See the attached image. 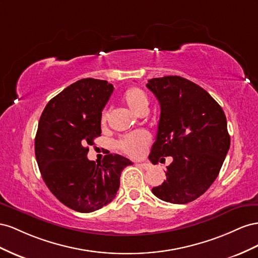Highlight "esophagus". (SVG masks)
<instances>
[{"label":"esophagus","instance_id":"1","mask_svg":"<svg viewBox=\"0 0 258 258\" xmlns=\"http://www.w3.org/2000/svg\"><path fill=\"white\" fill-rule=\"evenodd\" d=\"M138 165L143 167L144 170H149V168H151V166H152L150 163H148V162H143V163H138Z\"/></svg>","mask_w":258,"mask_h":258}]
</instances>
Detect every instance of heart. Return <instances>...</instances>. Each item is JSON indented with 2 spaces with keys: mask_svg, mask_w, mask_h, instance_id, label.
Returning a JSON list of instances; mask_svg holds the SVG:
<instances>
[{
  "mask_svg": "<svg viewBox=\"0 0 258 258\" xmlns=\"http://www.w3.org/2000/svg\"><path fill=\"white\" fill-rule=\"evenodd\" d=\"M122 99L132 111L137 115H144L148 111V97L145 92L138 87H130L124 92ZM109 117V110L106 108L102 110L100 122L105 125ZM150 144V136L144 131L134 132L128 135L121 137L116 143L117 148L123 153L127 154L132 158H138L143 156V153Z\"/></svg>",
  "mask_w": 258,
  "mask_h": 258,
  "instance_id": "heart-1",
  "label": "heart"
}]
</instances>
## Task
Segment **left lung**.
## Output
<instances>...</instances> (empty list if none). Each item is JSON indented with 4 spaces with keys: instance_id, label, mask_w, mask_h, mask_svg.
I'll return each instance as SVG.
<instances>
[{
    "instance_id": "1",
    "label": "left lung",
    "mask_w": 258,
    "mask_h": 258,
    "mask_svg": "<svg viewBox=\"0 0 258 258\" xmlns=\"http://www.w3.org/2000/svg\"><path fill=\"white\" fill-rule=\"evenodd\" d=\"M147 87L161 108L149 160L157 164L173 158L166 179L152 194L165 202L189 203L210 188L222 168L230 147L226 115L207 91L181 77L154 78Z\"/></svg>"
}]
</instances>
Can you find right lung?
<instances>
[{"instance_id": "add662e5", "label": "right lung", "mask_w": 258, "mask_h": 258, "mask_svg": "<svg viewBox=\"0 0 258 258\" xmlns=\"http://www.w3.org/2000/svg\"><path fill=\"white\" fill-rule=\"evenodd\" d=\"M112 92L107 81L79 80L49 100L39 121L34 149L43 180L62 204L80 213L111 202L123 168L133 164L115 153L97 164L86 157L101 134V111Z\"/></svg>"}]
</instances>
